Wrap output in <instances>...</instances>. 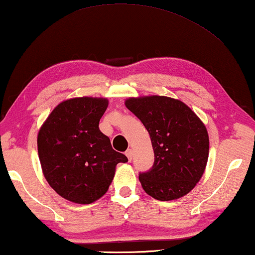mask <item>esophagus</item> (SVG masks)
<instances>
[{"mask_svg":"<svg viewBox=\"0 0 255 255\" xmlns=\"http://www.w3.org/2000/svg\"><path fill=\"white\" fill-rule=\"evenodd\" d=\"M125 153H126V156L128 157V159H129V160H131V157H132V150H131V149H127V150H126V152H125Z\"/></svg>","mask_w":255,"mask_h":255,"instance_id":"obj_1","label":"esophagus"}]
</instances>
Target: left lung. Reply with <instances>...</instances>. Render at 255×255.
<instances>
[{"label":"left lung","mask_w":255,"mask_h":255,"mask_svg":"<svg viewBox=\"0 0 255 255\" xmlns=\"http://www.w3.org/2000/svg\"><path fill=\"white\" fill-rule=\"evenodd\" d=\"M125 104L144 125L155 153L152 167L138 174L144 192L159 201L191 192L202 177L209 155L202 121L186 104L170 97L129 98Z\"/></svg>","instance_id":"1"}]
</instances>
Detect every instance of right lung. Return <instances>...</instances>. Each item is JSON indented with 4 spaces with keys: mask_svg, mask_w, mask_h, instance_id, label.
<instances>
[{
    "mask_svg": "<svg viewBox=\"0 0 255 255\" xmlns=\"http://www.w3.org/2000/svg\"><path fill=\"white\" fill-rule=\"evenodd\" d=\"M107 106L105 98L64 100L39 130L38 153L46 180L71 202L89 204L102 198L117 164L128 162L99 129Z\"/></svg>",
    "mask_w": 255,
    "mask_h": 255,
    "instance_id": "right-lung-1",
    "label": "right lung"
}]
</instances>
